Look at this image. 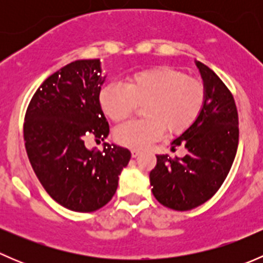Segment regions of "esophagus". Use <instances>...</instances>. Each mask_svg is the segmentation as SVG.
<instances>
[{"instance_id":"34e87169","label":"esophagus","mask_w":263,"mask_h":263,"mask_svg":"<svg viewBox=\"0 0 263 263\" xmlns=\"http://www.w3.org/2000/svg\"><path fill=\"white\" fill-rule=\"evenodd\" d=\"M131 154H132V158H137V156L140 155V151L139 150H131Z\"/></svg>"}]
</instances>
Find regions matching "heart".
Segmentation results:
<instances>
[{
  "mask_svg": "<svg viewBox=\"0 0 263 263\" xmlns=\"http://www.w3.org/2000/svg\"><path fill=\"white\" fill-rule=\"evenodd\" d=\"M205 94L200 82L169 66H155L132 73L127 84L110 82L99 94L103 112L113 121L131 115L137 104L144 105L146 119H132L115 131L117 142L131 148H144L164 135L181 134L200 116Z\"/></svg>",
  "mask_w": 263,
  "mask_h": 263,
  "instance_id": "b5f03b06",
  "label": "heart"
}]
</instances>
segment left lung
I'll list each match as a JSON object with an SVG mask.
<instances>
[{"instance_id": "1", "label": "left lung", "mask_w": 263, "mask_h": 263, "mask_svg": "<svg viewBox=\"0 0 263 263\" xmlns=\"http://www.w3.org/2000/svg\"><path fill=\"white\" fill-rule=\"evenodd\" d=\"M203 82V107L195 123L172 141L184 146L183 158L156 156L150 172L153 195L161 205L188 211L216 193L234 161L239 140L238 112L233 95L213 70L195 61Z\"/></svg>"}]
</instances>
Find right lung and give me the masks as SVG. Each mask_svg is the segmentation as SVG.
<instances>
[{
    "mask_svg": "<svg viewBox=\"0 0 263 263\" xmlns=\"http://www.w3.org/2000/svg\"><path fill=\"white\" fill-rule=\"evenodd\" d=\"M107 75L100 60H79L50 75L29 104L24 141L39 182L55 202L78 213L107 205L119 174L131 159L128 148L104 142L87 148L85 139L104 141L109 124L99 103Z\"/></svg>",
    "mask_w": 263,
    "mask_h": 263,
    "instance_id": "1",
    "label": "right lung"
}]
</instances>
